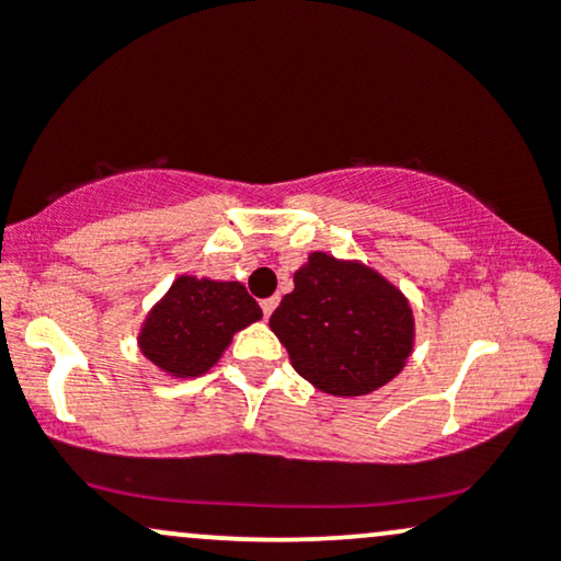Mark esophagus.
<instances>
[{"label":"esophagus","instance_id":"34e87169","mask_svg":"<svg viewBox=\"0 0 561 561\" xmlns=\"http://www.w3.org/2000/svg\"><path fill=\"white\" fill-rule=\"evenodd\" d=\"M276 306H279V298H266V300H263V302H261V308H263V317H266V319L272 317Z\"/></svg>","mask_w":561,"mask_h":561}]
</instances>
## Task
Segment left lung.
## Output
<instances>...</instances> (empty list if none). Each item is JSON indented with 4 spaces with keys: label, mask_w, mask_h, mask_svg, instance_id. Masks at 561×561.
Returning <instances> with one entry per match:
<instances>
[{
    "label": "left lung",
    "mask_w": 561,
    "mask_h": 561,
    "mask_svg": "<svg viewBox=\"0 0 561 561\" xmlns=\"http://www.w3.org/2000/svg\"><path fill=\"white\" fill-rule=\"evenodd\" d=\"M293 282L268 327L302 379L356 398L401 375L414 351V311L390 279L362 261L317 250Z\"/></svg>",
    "instance_id": "1"
}]
</instances>
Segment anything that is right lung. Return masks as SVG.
Masks as SVG:
<instances>
[{
	"label": "right lung",
	"instance_id": "right-lung-1",
	"mask_svg": "<svg viewBox=\"0 0 561 561\" xmlns=\"http://www.w3.org/2000/svg\"><path fill=\"white\" fill-rule=\"evenodd\" d=\"M263 317L240 282L182 274L139 327V351L171 379L210 371L231 337Z\"/></svg>",
	"mask_w": 561,
	"mask_h": 561
}]
</instances>
